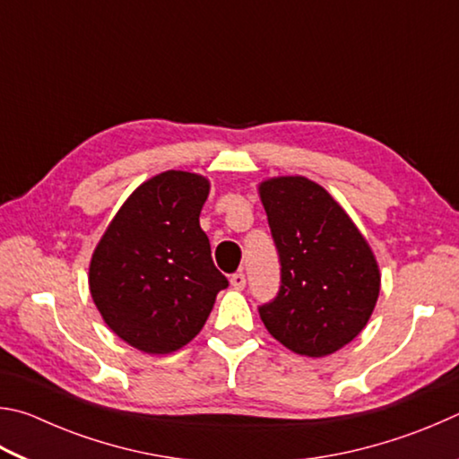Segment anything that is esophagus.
<instances>
[{
  "instance_id": "esophagus-1",
  "label": "esophagus",
  "mask_w": 459,
  "mask_h": 459,
  "mask_svg": "<svg viewBox=\"0 0 459 459\" xmlns=\"http://www.w3.org/2000/svg\"><path fill=\"white\" fill-rule=\"evenodd\" d=\"M230 284H231V288H234V290H244L246 276L242 274V272H238V274H234V276L230 278Z\"/></svg>"
}]
</instances>
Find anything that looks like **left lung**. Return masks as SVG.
<instances>
[{
    "label": "left lung",
    "mask_w": 459,
    "mask_h": 459,
    "mask_svg": "<svg viewBox=\"0 0 459 459\" xmlns=\"http://www.w3.org/2000/svg\"><path fill=\"white\" fill-rule=\"evenodd\" d=\"M258 193L282 266L278 296L260 307L262 323L296 355H333L360 334L379 299L371 246L339 201L308 177H270Z\"/></svg>",
    "instance_id": "left-lung-1"
}]
</instances>
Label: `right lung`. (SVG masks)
Listing matches in <instances>:
<instances>
[{
    "label": "right lung",
    "mask_w": 459,
    "mask_h": 459,
    "mask_svg": "<svg viewBox=\"0 0 459 459\" xmlns=\"http://www.w3.org/2000/svg\"><path fill=\"white\" fill-rule=\"evenodd\" d=\"M209 179L163 171L141 183L96 244L88 288L107 326L147 355L183 349L228 286L199 225Z\"/></svg>",
    "instance_id": "add662e5"
}]
</instances>
